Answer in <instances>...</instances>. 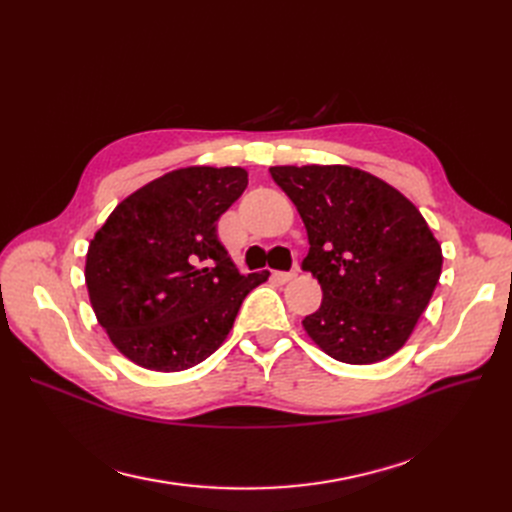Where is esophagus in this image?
I'll use <instances>...</instances> for the list:
<instances>
[{
  "instance_id": "obj_1",
  "label": "esophagus",
  "mask_w": 512,
  "mask_h": 512,
  "mask_svg": "<svg viewBox=\"0 0 512 512\" xmlns=\"http://www.w3.org/2000/svg\"><path fill=\"white\" fill-rule=\"evenodd\" d=\"M294 277H297V269H294V271H275L273 273V280L277 282V284H288L290 280H294Z\"/></svg>"
}]
</instances>
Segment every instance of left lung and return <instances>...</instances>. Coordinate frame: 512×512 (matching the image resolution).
I'll use <instances>...</instances> for the list:
<instances>
[{"label": "left lung", "instance_id": "8db88e82", "mask_svg": "<svg viewBox=\"0 0 512 512\" xmlns=\"http://www.w3.org/2000/svg\"><path fill=\"white\" fill-rule=\"evenodd\" d=\"M307 230L303 269L322 303L303 329L335 361L371 365L404 346L442 273V247L393 185L344 164L271 166Z\"/></svg>", "mask_w": 512, "mask_h": 512}]
</instances>
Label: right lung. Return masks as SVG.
Here are the masks:
<instances>
[{
	"label": "right lung",
	"mask_w": 512,
	"mask_h": 512,
	"mask_svg": "<svg viewBox=\"0 0 512 512\" xmlns=\"http://www.w3.org/2000/svg\"><path fill=\"white\" fill-rule=\"evenodd\" d=\"M247 188L239 166H185L149 181L108 215L89 243L85 284L113 346L151 371H183L218 350L247 292L218 239L220 215Z\"/></svg>",
	"instance_id": "obj_1"
}]
</instances>
